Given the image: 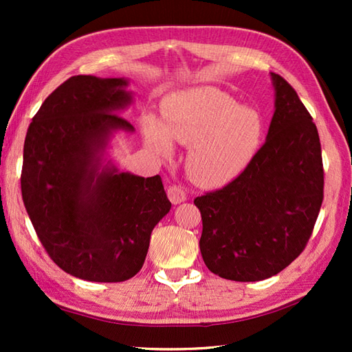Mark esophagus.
<instances>
[{"mask_svg":"<svg viewBox=\"0 0 352 352\" xmlns=\"http://www.w3.org/2000/svg\"><path fill=\"white\" fill-rule=\"evenodd\" d=\"M168 198L172 204H180L186 199V190L182 186H169L168 188Z\"/></svg>","mask_w":352,"mask_h":352,"instance_id":"1","label":"esophagus"}]
</instances>
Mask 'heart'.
<instances>
[{
  "instance_id": "heart-1",
  "label": "heart",
  "mask_w": 352,
  "mask_h": 352,
  "mask_svg": "<svg viewBox=\"0 0 352 352\" xmlns=\"http://www.w3.org/2000/svg\"><path fill=\"white\" fill-rule=\"evenodd\" d=\"M162 125L144 119V134L154 153L168 157L170 140L188 145L186 168L193 182L218 186L233 180L258 151L263 121L256 109L218 89L201 87L172 95L163 104Z\"/></svg>"
}]
</instances>
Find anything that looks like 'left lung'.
<instances>
[{"mask_svg":"<svg viewBox=\"0 0 352 352\" xmlns=\"http://www.w3.org/2000/svg\"><path fill=\"white\" fill-rule=\"evenodd\" d=\"M275 111L251 163L222 189L195 198L206 266L222 278L260 281L304 251L324 199V166L313 118L286 80L271 72Z\"/></svg>","mask_w":352,"mask_h":352,"instance_id":"left-lung-1","label":"left lung"}]
</instances>
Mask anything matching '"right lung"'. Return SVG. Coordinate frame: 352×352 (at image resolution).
Returning <instances> with one entry per match:
<instances>
[{"label":"right lung","mask_w":352,"mask_h":352,"mask_svg":"<svg viewBox=\"0 0 352 352\" xmlns=\"http://www.w3.org/2000/svg\"><path fill=\"white\" fill-rule=\"evenodd\" d=\"M125 78L74 76L28 126L21 190L45 251L77 278L119 283L136 275L153 228L170 210L160 175L119 172L102 153L111 133L133 131Z\"/></svg>","instance_id":"obj_1"}]
</instances>
